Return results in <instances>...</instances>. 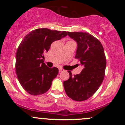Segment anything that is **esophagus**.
<instances>
[{"instance_id": "esophagus-1", "label": "esophagus", "mask_w": 125, "mask_h": 125, "mask_svg": "<svg viewBox=\"0 0 125 125\" xmlns=\"http://www.w3.org/2000/svg\"><path fill=\"white\" fill-rule=\"evenodd\" d=\"M59 72H63V71H64V70L63 69H62V68H59Z\"/></svg>"}]
</instances>
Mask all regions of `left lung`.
I'll return each mask as SVG.
<instances>
[{"label":"left lung","instance_id":"obj_1","mask_svg":"<svg viewBox=\"0 0 125 125\" xmlns=\"http://www.w3.org/2000/svg\"><path fill=\"white\" fill-rule=\"evenodd\" d=\"M68 34L77 43L75 58L83 70L74 75L68 71L70 78L64 81L63 86L69 97L84 101L93 96L104 79L106 65L104 49L100 42L88 32H68Z\"/></svg>","mask_w":125,"mask_h":125}]
</instances>
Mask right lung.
Segmentation results:
<instances>
[{
    "mask_svg": "<svg viewBox=\"0 0 125 125\" xmlns=\"http://www.w3.org/2000/svg\"><path fill=\"white\" fill-rule=\"evenodd\" d=\"M68 32L39 28L26 35L17 48L16 72L19 83L31 95H39L50 89L59 73L55 67H47L43 63L44 53L51 43L66 36Z\"/></svg>",
    "mask_w": 125,
    "mask_h": 125,
    "instance_id": "add662e5",
    "label": "right lung"
}]
</instances>
